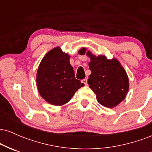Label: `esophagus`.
Wrapping results in <instances>:
<instances>
[{
	"label": "esophagus",
	"instance_id": "1",
	"mask_svg": "<svg viewBox=\"0 0 152 152\" xmlns=\"http://www.w3.org/2000/svg\"><path fill=\"white\" fill-rule=\"evenodd\" d=\"M81 82H82V83H83L84 85H87V79H86V78H84V79L82 80Z\"/></svg>",
	"mask_w": 152,
	"mask_h": 152
}]
</instances>
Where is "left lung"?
I'll return each mask as SVG.
<instances>
[{
  "label": "left lung",
  "mask_w": 152,
  "mask_h": 152,
  "mask_svg": "<svg viewBox=\"0 0 152 152\" xmlns=\"http://www.w3.org/2000/svg\"><path fill=\"white\" fill-rule=\"evenodd\" d=\"M78 53H86L90 57L88 66L91 74L88 76V83L96 94L99 104L108 108L120 104L128 93L129 84L128 76L119 61L116 58L109 60L102 55L96 56L85 48H82Z\"/></svg>",
  "instance_id": "8db88e82"
}]
</instances>
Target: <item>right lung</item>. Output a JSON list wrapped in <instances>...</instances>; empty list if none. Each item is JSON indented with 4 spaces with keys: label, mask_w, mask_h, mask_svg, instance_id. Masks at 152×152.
I'll use <instances>...</instances> for the list:
<instances>
[{
    "label": "right lung",
    "mask_w": 152,
    "mask_h": 152,
    "mask_svg": "<svg viewBox=\"0 0 152 152\" xmlns=\"http://www.w3.org/2000/svg\"><path fill=\"white\" fill-rule=\"evenodd\" d=\"M70 56L60 47L48 51L38 66L36 84L38 92L47 102L61 106L71 100L75 92L84 86L75 78Z\"/></svg>",
    "instance_id": "add662e5"
}]
</instances>
